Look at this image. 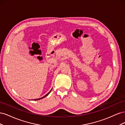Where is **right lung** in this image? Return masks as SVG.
I'll list each match as a JSON object with an SVG mask.
<instances>
[{
	"instance_id": "1",
	"label": "right lung",
	"mask_w": 125,
	"mask_h": 125,
	"mask_svg": "<svg viewBox=\"0 0 125 125\" xmlns=\"http://www.w3.org/2000/svg\"><path fill=\"white\" fill-rule=\"evenodd\" d=\"M52 89H51V90L50 91V92H49L47 94H46V95H45V96H44L43 97H41V98H40V99H34V100H41V99H43V98H44V97H46V96H47L48 95V94H50V92H51V91H52Z\"/></svg>"
}]
</instances>
